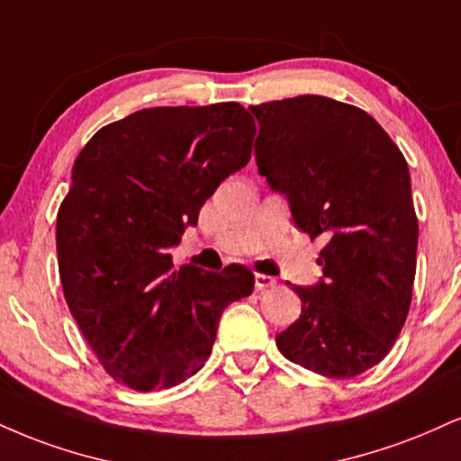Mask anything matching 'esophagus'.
Returning <instances> with one entry per match:
<instances>
[{
	"label": "esophagus",
	"mask_w": 461,
	"mask_h": 461,
	"mask_svg": "<svg viewBox=\"0 0 461 461\" xmlns=\"http://www.w3.org/2000/svg\"><path fill=\"white\" fill-rule=\"evenodd\" d=\"M276 284L275 276L270 275H255V290H266V287H273Z\"/></svg>",
	"instance_id": "34e87169"
}]
</instances>
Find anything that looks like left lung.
Returning <instances> with one entry per match:
<instances>
[{
  "label": "left lung",
  "instance_id": "obj_1",
  "mask_svg": "<svg viewBox=\"0 0 461 461\" xmlns=\"http://www.w3.org/2000/svg\"><path fill=\"white\" fill-rule=\"evenodd\" d=\"M259 124L258 171L292 221L324 236L318 284L292 290L303 309L276 348L329 378L378 365L406 321L419 223L410 171L384 129L352 104L296 96L249 107Z\"/></svg>",
  "mask_w": 461,
  "mask_h": 461
}]
</instances>
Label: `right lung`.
<instances>
[{
  "mask_svg": "<svg viewBox=\"0 0 461 461\" xmlns=\"http://www.w3.org/2000/svg\"><path fill=\"white\" fill-rule=\"evenodd\" d=\"M238 103L154 107L87 141L58 212V264L72 318L122 384L171 389L203 367L221 313L249 296L245 266L174 268L171 251L227 176L251 158Z\"/></svg>",
  "mask_w": 461,
  "mask_h": 461,
  "instance_id": "obj_1",
  "label": "right lung"
}]
</instances>
